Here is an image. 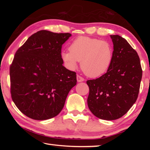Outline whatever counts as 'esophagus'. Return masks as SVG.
<instances>
[{"label":"esophagus","instance_id":"esophagus-1","mask_svg":"<svg viewBox=\"0 0 150 150\" xmlns=\"http://www.w3.org/2000/svg\"><path fill=\"white\" fill-rule=\"evenodd\" d=\"M77 81L78 83H80V82H83V81H84V79L83 77H81V76L79 75H77Z\"/></svg>","mask_w":150,"mask_h":150}]
</instances>
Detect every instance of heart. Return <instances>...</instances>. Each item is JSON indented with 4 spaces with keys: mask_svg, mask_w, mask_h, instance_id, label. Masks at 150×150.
I'll use <instances>...</instances> for the list:
<instances>
[{
    "mask_svg": "<svg viewBox=\"0 0 150 150\" xmlns=\"http://www.w3.org/2000/svg\"><path fill=\"white\" fill-rule=\"evenodd\" d=\"M61 58L67 69H77L79 62L81 69L89 77H98L107 71L113 59L111 44L105 40L80 36L73 40L70 50H63Z\"/></svg>",
    "mask_w": 150,
    "mask_h": 150,
    "instance_id": "b5f03b06",
    "label": "heart"
}]
</instances>
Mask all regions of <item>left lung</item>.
<instances>
[{"label": "left lung", "instance_id": "1", "mask_svg": "<svg viewBox=\"0 0 150 150\" xmlns=\"http://www.w3.org/2000/svg\"><path fill=\"white\" fill-rule=\"evenodd\" d=\"M110 36L113 43L110 67L99 78L87 81L88 108L96 117L106 120L120 118L130 110L138 98L142 77L137 52L122 37Z\"/></svg>", "mask_w": 150, "mask_h": 150}]
</instances>
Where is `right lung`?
<instances>
[{"label":"right lung","instance_id":"right-lung-1","mask_svg":"<svg viewBox=\"0 0 150 150\" xmlns=\"http://www.w3.org/2000/svg\"><path fill=\"white\" fill-rule=\"evenodd\" d=\"M71 36L41 30L17 50L10 67L11 96L28 117L44 120L56 116L77 84L76 73L66 69L61 58L62 45Z\"/></svg>","mask_w":150,"mask_h":150}]
</instances>
